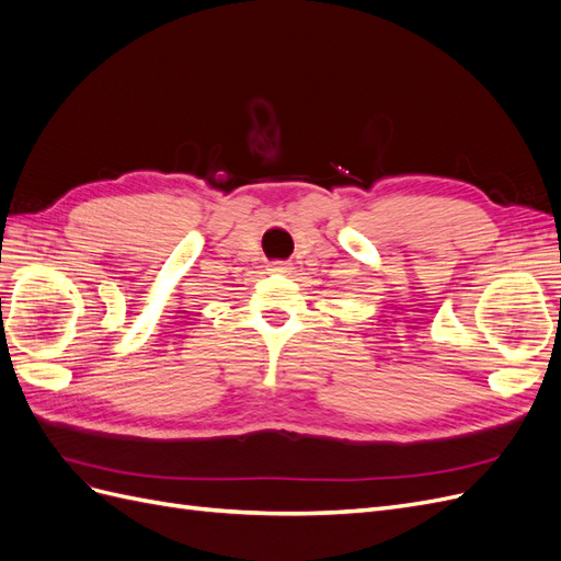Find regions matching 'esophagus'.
<instances>
[{
	"label": "esophagus",
	"instance_id": "1",
	"mask_svg": "<svg viewBox=\"0 0 561 561\" xmlns=\"http://www.w3.org/2000/svg\"><path fill=\"white\" fill-rule=\"evenodd\" d=\"M271 271H280V274H285V271H290V264H287V262H274V264H271Z\"/></svg>",
	"mask_w": 561,
	"mask_h": 561
}]
</instances>
